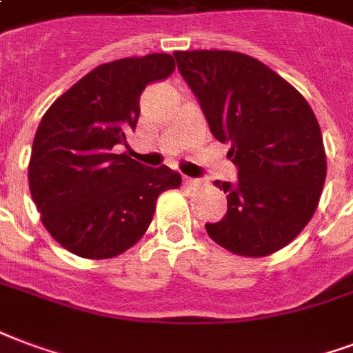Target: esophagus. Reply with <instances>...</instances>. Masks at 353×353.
Instances as JSON below:
<instances>
[{
    "mask_svg": "<svg viewBox=\"0 0 353 353\" xmlns=\"http://www.w3.org/2000/svg\"><path fill=\"white\" fill-rule=\"evenodd\" d=\"M184 184H186L188 188H195L201 184V180L199 179H192V176H184Z\"/></svg>",
    "mask_w": 353,
    "mask_h": 353,
    "instance_id": "obj_1",
    "label": "esophagus"
}]
</instances>
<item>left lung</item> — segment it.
<instances>
[{
  "label": "left lung",
  "mask_w": 353,
  "mask_h": 353,
  "mask_svg": "<svg viewBox=\"0 0 353 353\" xmlns=\"http://www.w3.org/2000/svg\"><path fill=\"white\" fill-rule=\"evenodd\" d=\"M212 136L229 143L238 180L214 182L227 214L206 223L230 253L266 256L290 243L318 206L325 182L322 134L311 105L287 79L227 50L174 52Z\"/></svg>",
  "instance_id": "1"
}]
</instances>
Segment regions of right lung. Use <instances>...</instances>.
<instances>
[{
    "label": "right lung",
    "mask_w": 353,
    "mask_h": 353,
    "mask_svg": "<svg viewBox=\"0 0 353 353\" xmlns=\"http://www.w3.org/2000/svg\"><path fill=\"white\" fill-rule=\"evenodd\" d=\"M169 54L97 66L61 94L37 128L29 190L57 243L83 259H111L145 234L156 199L182 182L167 165L145 167L113 147L139 119L143 89L171 76Z\"/></svg>",
    "instance_id": "add662e5"
}]
</instances>
